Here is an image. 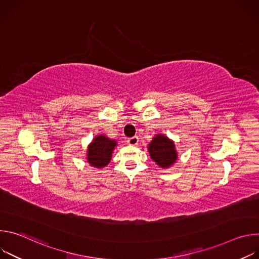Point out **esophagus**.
Wrapping results in <instances>:
<instances>
[{
	"label": "esophagus",
	"mask_w": 259,
	"mask_h": 259,
	"mask_svg": "<svg viewBox=\"0 0 259 259\" xmlns=\"http://www.w3.org/2000/svg\"><path fill=\"white\" fill-rule=\"evenodd\" d=\"M138 137L137 136H133V137H129L127 139V142L129 145H137L138 144Z\"/></svg>",
	"instance_id": "34e87169"
}]
</instances>
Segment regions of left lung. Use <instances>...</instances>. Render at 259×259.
I'll return each mask as SVG.
<instances>
[{
	"label": "left lung",
	"mask_w": 259,
	"mask_h": 259,
	"mask_svg": "<svg viewBox=\"0 0 259 259\" xmlns=\"http://www.w3.org/2000/svg\"><path fill=\"white\" fill-rule=\"evenodd\" d=\"M151 158L162 168L171 166L177 159L173 141L163 134H158L149 145Z\"/></svg>",
	"instance_id": "1"
}]
</instances>
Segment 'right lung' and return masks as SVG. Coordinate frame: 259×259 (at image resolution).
<instances>
[{"mask_svg":"<svg viewBox=\"0 0 259 259\" xmlns=\"http://www.w3.org/2000/svg\"><path fill=\"white\" fill-rule=\"evenodd\" d=\"M116 145V140H112L103 135L96 136L88 147V162L96 168L106 166L109 163L110 158H112V154Z\"/></svg>","mask_w":259,"mask_h":259,"instance_id":"add662e5","label":"right lung"}]
</instances>
